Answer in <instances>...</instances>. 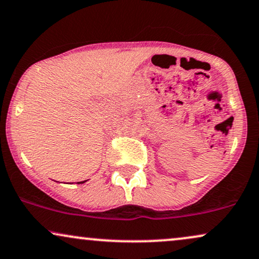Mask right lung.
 Masks as SVG:
<instances>
[{
    "label": "right lung",
    "instance_id": "1",
    "mask_svg": "<svg viewBox=\"0 0 259 259\" xmlns=\"http://www.w3.org/2000/svg\"><path fill=\"white\" fill-rule=\"evenodd\" d=\"M84 182H87V181H83V182H78V183H77V184H83V183H84Z\"/></svg>",
    "mask_w": 259,
    "mask_h": 259
}]
</instances>
